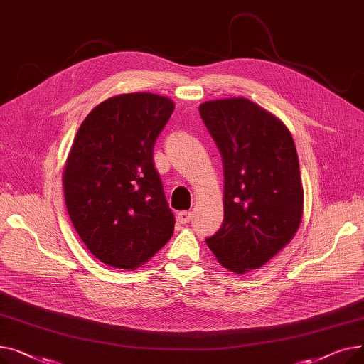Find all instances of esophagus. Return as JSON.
Instances as JSON below:
<instances>
[{
  "label": "esophagus",
  "instance_id": "obj_1",
  "mask_svg": "<svg viewBox=\"0 0 364 364\" xmlns=\"http://www.w3.org/2000/svg\"><path fill=\"white\" fill-rule=\"evenodd\" d=\"M192 213L190 211H181V213H178V215H177V220L181 223V224H187V223H190V220H192Z\"/></svg>",
  "mask_w": 364,
  "mask_h": 364
}]
</instances>
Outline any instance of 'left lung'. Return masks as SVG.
<instances>
[{"instance_id":"obj_1","label":"left lung","mask_w":364,"mask_h":364,"mask_svg":"<svg viewBox=\"0 0 364 364\" xmlns=\"http://www.w3.org/2000/svg\"><path fill=\"white\" fill-rule=\"evenodd\" d=\"M199 113L224 169V220L206 243L224 269L245 274L277 255L301 224L298 153L286 125L245 97L205 102Z\"/></svg>"}]
</instances>
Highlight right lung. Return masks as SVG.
Here are the masks:
<instances>
[{"instance_id": "1", "label": "right lung", "mask_w": 364, "mask_h": 364, "mask_svg": "<svg viewBox=\"0 0 364 364\" xmlns=\"http://www.w3.org/2000/svg\"><path fill=\"white\" fill-rule=\"evenodd\" d=\"M153 92H128L95 106L76 132L63 171L76 233L99 261L132 270L174 233L153 146L174 112Z\"/></svg>"}]
</instances>
